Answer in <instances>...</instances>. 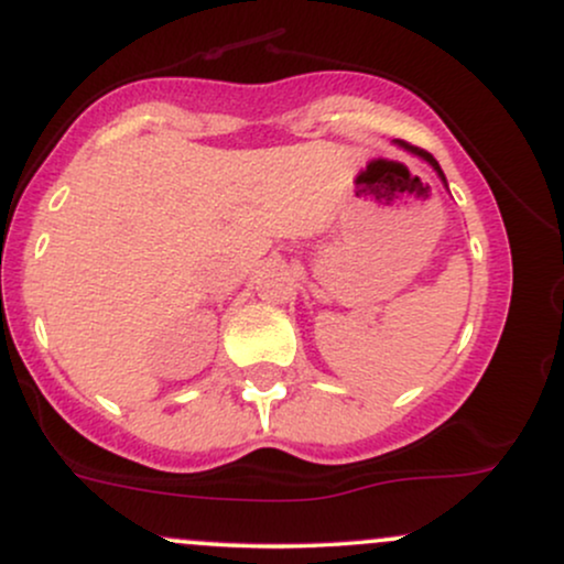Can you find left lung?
<instances>
[{
  "instance_id": "8db88e82",
  "label": "left lung",
  "mask_w": 564,
  "mask_h": 564,
  "mask_svg": "<svg viewBox=\"0 0 564 564\" xmlns=\"http://www.w3.org/2000/svg\"><path fill=\"white\" fill-rule=\"evenodd\" d=\"M400 145L405 148V151H411V153H416V156H422L424 161H430L432 164V170H435L440 177H443V183H445V174H443V170H440V164L435 161V156H432V153H426V151H422V148H416V145H411V142H400Z\"/></svg>"
}]
</instances>
